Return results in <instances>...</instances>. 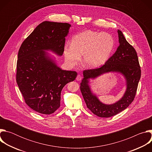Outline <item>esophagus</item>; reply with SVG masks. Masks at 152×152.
Returning a JSON list of instances; mask_svg holds the SVG:
<instances>
[{
	"label": "esophagus",
	"mask_w": 152,
	"mask_h": 152,
	"mask_svg": "<svg viewBox=\"0 0 152 152\" xmlns=\"http://www.w3.org/2000/svg\"><path fill=\"white\" fill-rule=\"evenodd\" d=\"M81 79H82L81 76L79 75H78L77 76V77H76V80H77V81H80V80H81Z\"/></svg>",
	"instance_id": "34e87169"
}]
</instances>
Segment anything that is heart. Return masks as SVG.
<instances>
[{"label": "heart", "mask_w": 152, "mask_h": 152, "mask_svg": "<svg viewBox=\"0 0 152 152\" xmlns=\"http://www.w3.org/2000/svg\"><path fill=\"white\" fill-rule=\"evenodd\" d=\"M115 47V40L108 33L86 31L75 35L72 45L64 48L65 61L73 67L80 59L85 66L94 68L103 64L110 58Z\"/></svg>", "instance_id": "heart-1"}]
</instances>
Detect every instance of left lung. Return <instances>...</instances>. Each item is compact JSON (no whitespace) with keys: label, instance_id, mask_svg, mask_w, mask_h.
<instances>
[{"label":"left lung","instance_id":"8db88e82","mask_svg":"<svg viewBox=\"0 0 152 152\" xmlns=\"http://www.w3.org/2000/svg\"><path fill=\"white\" fill-rule=\"evenodd\" d=\"M117 32L120 45L113 55L102 67L83 72V78L80 86L82 94L87 107L99 117H111L126 109L134 99L141 77V69L136 50L126 41L121 31L118 29ZM108 72L121 74L126 82V88L123 97L112 104L100 102L89 85L90 79H95Z\"/></svg>","mask_w":152,"mask_h":152}]
</instances>
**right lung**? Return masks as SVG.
Listing matches in <instances>:
<instances>
[{
  "label": "right lung",
  "instance_id": "obj_1",
  "mask_svg": "<svg viewBox=\"0 0 152 152\" xmlns=\"http://www.w3.org/2000/svg\"><path fill=\"white\" fill-rule=\"evenodd\" d=\"M70 27L67 23L43 21L20 48L16 81L26 103L40 114H51L58 109L64 86L77 76L76 72L59 67L47 52L62 55Z\"/></svg>",
  "mask_w": 152,
  "mask_h": 152
}]
</instances>
